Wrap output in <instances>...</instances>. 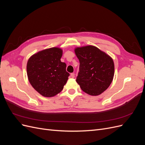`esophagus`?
<instances>
[{"instance_id": "34e87169", "label": "esophagus", "mask_w": 145, "mask_h": 145, "mask_svg": "<svg viewBox=\"0 0 145 145\" xmlns=\"http://www.w3.org/2000/svg\"><path fill=\"white\" fill-rule=\"evenodd\" d=\"M71 77L72 78H74V77H75V74H74V72L71 73Z\"/></svg>"}]
</instances>
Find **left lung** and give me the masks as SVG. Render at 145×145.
<instances>
[{"mask_svg": "<svg viewBox=\"0 0 145 145\" xmlns=\"http://www.w3.org/2000/svg\"><path fill=\"white\" fill-rule=\"evenodd\" d=\"M74 51L80 62L77 83L88 94H101L113 80L114 64L112 59L92 45L76 48Z\"/></svg>", "mask_w": 145, "mask_h": 145, "instance_id": "1", "label": "left lung"}]
</instances>
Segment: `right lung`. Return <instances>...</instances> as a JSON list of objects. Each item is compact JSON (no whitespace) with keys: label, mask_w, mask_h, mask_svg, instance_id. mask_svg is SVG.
<instances>
[{"label":"right lung","mask_w":145,"mask_h":145,"mask_svg":"<svg viewBox=\"0 0 145 145\" xmlns=\"http://www.w3.org/2000/svg\"><path fill=\"white\" fill-rule=\"evenodd\" d=\"M62 53L59 48H51L33 54L28 60V80L44 97H53L60 93L68 79L67 65L60 60Z\"/></svg>","instance_id":"obj_1"}]
</instances>
